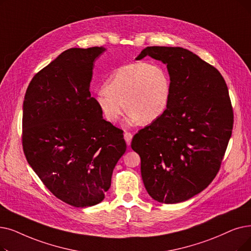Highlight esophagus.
I'll list each match as a JSON object with an SVG mask.
<instances>
[{"mask_svg":"<svg viewBox=\"0 0 251 251\" xmlns=\"http://www.w3.org/2000/svg\"><path fill=\"white\" fill-rule=\"evenodd\" d=\"M124 138L126 140L127 146H130V143H131V139H132V133L131 132H125L124 133Z\"/></svg>","mask_w":251,"mask_h":251,"instance_id":"esophagus-1","label":"esophagus"}]
</instances>
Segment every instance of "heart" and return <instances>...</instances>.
<instances>
[{
	"label": "heart",
	"mask_w": 251,
	"mask_h": 251,
	"mask_svg": "<svg viewBox=\"0 0 251 251\" xmlns=\"http://www.w3.org/2000/svg\"><path fill=\"white\" fill-rule=\"evenodd\" d=\"M171 85L164 68L154 62H133L117 69L94 95L106 121L116 123L124 112L128 122L152 123L165 113Z\"/></svg>",
	"instance_id": "heart-1"
}]
</instances>
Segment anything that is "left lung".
Returning <instances> with one entry per match:
<instances>
[{
	"label": "left lung",
	"instance_id": "obj_1",
	"mask_svg": "<svg viewBox=\"0 0 251 251\" xmlns=\"http://www.w3.org/2000/svg\"><path fill=\"white\" fill-rule=\"evenodd\" d=\"M167 64L170 99L165 113L133 136L140 171L151 197L162 203L186 201L216 176L232 135L234 114L221 73L180 47H147Z\"/></svg>",
	"mask_w": 251,
	"mask_h": 251
}]
</instances>
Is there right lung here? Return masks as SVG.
Returning a JSON list of instances; mask_svg holds the SVG:
<instances>
[{
	"mask_svg": "<svg viewBox=\"0 0 251 251\" xmlns=\"http://www.w3.org/2000/svg\"><path fill=\"white\" fill-rule=\"evenodd\" d=\"M105 49L71 48L38 72L24 100L25 158L56 198L75 207L99 204L126 151L123 130L102 118L89 88Z\"/></svg>",
	"mask_w": 251,
	"mask_h": 251,
	"instance_id": "add662e5",
	"label": "right lung"
}]
</instances>
